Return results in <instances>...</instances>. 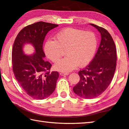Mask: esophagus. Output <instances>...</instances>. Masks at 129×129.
<instances>
[{
  "label": "esophagus",
  "mask_w": 129,
  "mask_h": 129,
  "mask_svg": "<svg viewBox=\"0 0 129 129\" xmlns=\"http://www.w3.org/2000/svg\"><path fill=\"white\" fill-rule=\"evenodd\" d=\"M60 75L61 76H67L69 75V73L68 72H61L60 73Z\"/></svg>",
  "instance_id": "1"
}]
</instances>
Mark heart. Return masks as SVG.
<instances>
[{
    "mask_svg": "<svg viewBox=\"0 0 129 129\" xmlns=\"http://www.w3.org/2000/svg\"><path fill=\"white\" fill-rule=\"evenodd\" d=\"M97 47V39L91 31L66 28L56 35V40L49 39L44 51L52 62L59 60L65 51L66 56L54 65V68L69 72L78 66H85L92 59Z\"/></svg>",
    "mask_w": 129,
    "mask_h": 129,
    "instance_id": "obj_1",
    "label": "heart"
}]
</instances>
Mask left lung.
<instances>
[{
  "label": "left lung",
  "mask_w": 129,
  "mask_h": 129,
  "mask_svg": "<svg viewBox=\"0 0 129 129\" xmlns=\"http://www.w3.org/2000/svg\"><path fill=\"white\" fill-rule=\"evenodd\" d=\"M90 24L101 34V43L91 62L79 71L80 81L73 88L76 94L86 99L98 97L108 88L117 65L116 47L112 36L105 28Z\"/></svg>",
  "instance_id": "1"
}]
</instances>
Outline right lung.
Listing matches in <instances>:
<instances>
[{
  "mask_svg": "<svg viewBox=\"0 0 129 129\" xmlns=\"http://www.w3.org/2000/svg\"><path fill=\"white\" fill-rule=\"evenodd\" d=\"M57 26L44 21L32 24L23 28L14 41L12 61L15 77L25 92L34 99H46L55 90L59 74L50 72L52 65L44 58L43 44L48 32ZM26 43L34 45L36 53L32 55L23 54L22 47Z\"/></svg>",
  "mask_w": 129,
  "mask_h": 129,
  "instance_id": "obj_1",
  "label": "right lung"
}]
</instances>
